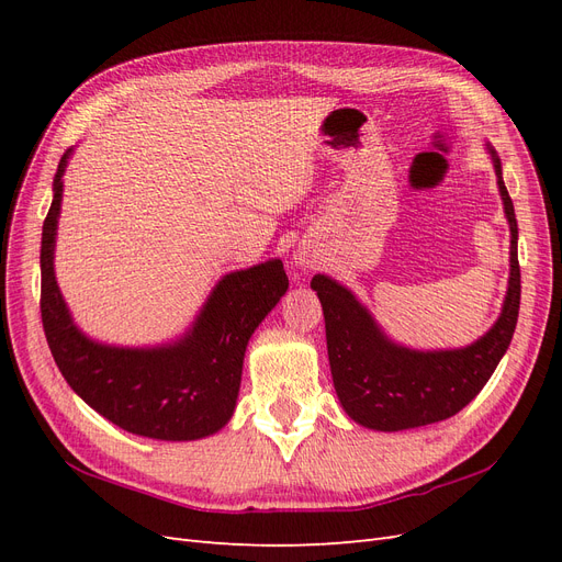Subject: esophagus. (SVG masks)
Instances as JSON below:
<instances>
[{"label":"esophagus","instance_id":"esophagus-1","mask_svg":"<svg viewBox=\"0 0 562 562\" xmlns=\"http://www.w3.org/2000/svg\"><path fill=\"white\" fill-rule=\"evenodd\" d=\"M302 265H310V260L307 258H304V255H300V258H297Z\"/></svg>","mask_w":562,"mask_h":562}]
</instances>
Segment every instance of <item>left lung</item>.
<instances>
[{"instance_id":"8db88e82","label":"left lung","mask_w":562,"mask_h":562,"mask_svg":"<svg viewBox=\"0 0 562 562\" xmlns=\"http://www.w3.org/2000/svg\"><path fill=\"white\" fill-rule=\"evenodd\" d=\"M495 161L504 213L512 227V277L497 318L479 342L452 351H413L391 342L347 288L316 274V291L323 318L333 384L347 415L378 431H403L448 419L469 405L492 378L518 323L520 265L518 223L514 201L502 180V164Z\"/></svg>"}]
</instances>
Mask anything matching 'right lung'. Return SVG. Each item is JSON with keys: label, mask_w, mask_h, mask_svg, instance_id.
<instances>
[{"label": "right lung", "mask_w": 562, "mask_h": 562, "mask_svg": "<svg viewBox=\"0 0 562 562\" xmlns=\"http://www.w3.org/2000/svg\"><path fill=\"white\" fill-rule=\"evenodd\" d=\"M67 149L54 178L42 232V323L54 361L95 413L124 431L159 440H194L229 422L239 396L252 330L288 291L281 260L227 274L190 335L171 347L122 349L91 342L70 318L54 277V244Z\"/></svg>", "instance_id": "1"}]
</instances>
